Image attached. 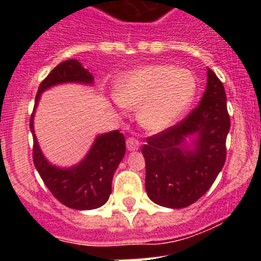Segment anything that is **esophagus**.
Returning <instances> with one entry per match:
<instances>
[{
    "label": "esophagus",
    "instance_id": "esophagus-1",
    "mask_svg": "<svg viewBox=\"0 0 261 261\" xmlns=\"http://www.w3.org/2000/svg\"><path fill=\"white\" fill-rule=\"evenodd\" d=\"M126 147H127L128 151H135V150H139V147H140V141L134 138H128L126 140Z\"/></svg>",
    "mask_w": 261,
    "mask_h": 261
}]
</instances>
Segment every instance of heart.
<instances>
[{
  "mask_svg": "<svg viewBox=\"0 0 261 261\" xmlns=\"http://www.w3.org/2000/svg\"><path fill=\"white\" fill-rule=\"evenodd\" d=\"M197 78L191 70L170 64L134 69L117 84L116 101L138 109V121L151 133H162L178 122L193 103Z\"/></svg>",
  "mask_w": 261,
  "mask_h": 261,
  "instance_id": "1",
  "label": "heart"
}]
</instances>
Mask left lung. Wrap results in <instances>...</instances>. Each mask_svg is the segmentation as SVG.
Listing matches in <instances>:
<instances>
[{
	"label": "left lung",
	"mask_w": 261,
	"mask_h": 261,
	"mask_svg": "<svg viewBox=\"0 0 261 261\" xmlns=\"http://www.w3.org/2000/svg\"><path fill=\"white\" fill-rule=\"evenodd\" d=\"M230 116L222 82L208 68L207 87L196 109L177 125L146 139L145 189L168 208H184L210 189L226 160ZM194 136V147L185 139Z\"/></svg>",
	"instance_id": "obj_1"
}]
</instances>
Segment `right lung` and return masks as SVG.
Wrapping results in <instances>:
<instances>
[{
    "mask_svg": "<svg viewBox=\"0 0 261 261\" xmlns=\"http://www.w3.org/2000/svg\"><path fill=\"white\" fill-rule=\"evenodd\" d=\"M62 83H93V75L78 60L69 59L58 64L40 83L35 107L30 118L33 134V158L36 170L53 196L73 210H93L103 206L111 194L115 170L125 155V136L118 130L97 136L88 154L72 168L51 165L41 152L34 131V114L45 89Z\"/></svg>",
    "mask_w": 261,
    "mask_h": 261,
    "instance_id": "1",
    "label": "right lung"
}]
</instances>
